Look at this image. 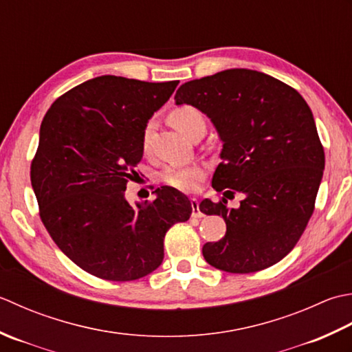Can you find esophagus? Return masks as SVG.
Here are the masks:
<instances>
[{
	"instance_id": "obj_1",
	"label": "esophagus",
	"mask_w": 352,
	"mask_h": 352,
	"mask_svg": "<svg viewBox=\"0 0 352 352\" xmlns=\"http://www.w3.org/2000/svg\"><path fill=\"white\" fill-rule=\"evenodd\" d=\"M191 206H192V212H191V216H192V217H195V219L204 217V212L200 211V208H199V200H197V199H191Z\"/></svg>"
}]
</instances>
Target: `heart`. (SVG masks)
Here are the masks:
<instances>
[{
    "mask_svg": "<svg viewBox=\"0 0 352 352\" xmlns=\"http://www.w3.org/2000/svg\"><path fill=\"white\" fill-rule=\"evenodd\" d=\"M170 123L173 124L176 131L181 132L186 138H191L196 132H205L206 129V120L204 112L196 106L191 104H182L176 107L170 112ZM155 131V121L148 120L142 127L141 132V146L142 150H148L150 140ZM205 176V168L200 164H190V166H176V167H167L162 171L161 179L164 184L173 188L191 192L197 188L199 182L202 181Z\"/></svg>",
    "mask_w": 352,
    "mask_h": 352,
    "instance_id": "b5f03b06",
    "label": "heart"
}]
</instances>
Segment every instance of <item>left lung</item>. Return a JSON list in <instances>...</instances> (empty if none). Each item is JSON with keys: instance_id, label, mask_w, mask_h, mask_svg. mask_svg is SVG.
I'll return each instance as SVG.
<instances>
[{"instance_id": "8db88e82", "label": "left lung", "mask_w": 352, "mask_h": 352, "mask_svg": "<svg viewBox=\"0 0 352 352\" xmlns=\"http://www.w3.org/2000/svg\"><path fill=\"white\" fill-rule=\"evenodd\" d=\"M175 100L206 113L223 142L212 188L246 196L239 208L225 197L200 202L226 221L223 239L202 248L206 263L231 274L274 266L304 234L324 175L311 109L292 86L245 68L186 82Z\"/></svg>"}]
</instances>
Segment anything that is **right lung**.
Segmentation results:
<instances>
[{
	"instance_id": "1",
	"label": "right lung",
	"mask_w": 352,
	"mask_h": 352,
	"mask_svg": "<svg viewBox=\"0 0 352 352\" xmlns=\"http://www.w3.org/2000/svg\"><path fill=\"white\" fill-rule=\"evenodd\" d=\"M179 80L100 76L74 86L41 124L30 179L42 223L71 261L107 281H133L161 266L164 236L192 206L171 186L152 202L124 197L142 157V127Z\"/></svg>"
}]
</instances>
